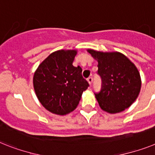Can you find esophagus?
<instances>
[{"label": "esophagus", "mask_w": 155, "mask_h": 155, "mask_svg": "<svg viewBox=\"0 0 155 155\" xmlns=\"http://www.w3.org/2000/svg\"><path fill=\"white\" fill-rule=\"evenodd\" d=\"M87 81H88V82H89V84L90 85H92V82H93V78L92 77H89V78L87 79Z\"/></svg>", "instance_id": "esophagus-1"}]
</instances>
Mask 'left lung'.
I'll use <instances>...</instances> for the list:
<instances>
[{"mask_svg": "<svg viewBox=\"0 0 155 155\" xmlns=\"http://www.w3.org/2000/svg\"><path fill=\"white\" fill-rule=\"evenodd\" d=\"M98 62L97 74L101 89L96 93L100 107L108 113H118L129 108L139 96L141 78L136 66L120 52H101L89 49Z\"/></svg>", "mask_w": 155, "mask_h": 155, "instance_id": "obj_1", "label": "left lung"}]
</instances>
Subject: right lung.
<instances>
[{
  "instance_id": "obj_1",
  "label": "right lung",
  "mask_w": 155,
  "mask_h": 155,
  "mask_svg": "<svg viewBox=\"0 0 155 155\" xmlns=\"http://www.w3.org/2000/svg\"><path fill=\"white\" fill-rule=\"evenodd\" d=\"M77 51L61 50L51 54L37 68L33 85L37 97L49 112L66 115L79 104L89 86L80 66H73Z\"/></svg>"
}]
</instances>
